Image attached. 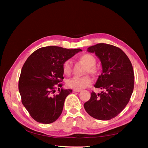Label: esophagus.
<instances>
[{"label": "esophagus", "mask_w": 148, "mask_h": 148, "mask_svg": "<svg viewBox=\"0 0 148 148\" xmlns=\"http://www.w3.org/2000/svg\"><path fill=\"white\" fill-rule=\"evenodd\" d=\"M82 89H73V92H79L81 91Z\"/></svg>", "instance_id": "34e87169"}]
</instances>
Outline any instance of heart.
Returning <instances> with one entry per match:
<instances>
[{
	"label": "heart",
	"mask_w": 148,
	"mask_h": 148,
	"mask_svg": "<svg viewBox=\"0 0 148 148\" xmlns=\"http://www.w3.org/2000/svg\"><path fill=\"white\" fill-rule=\"evenodd\" d=\"M79 59L88 65L86 70V73L95 74L97 72V68L95 66L96 60L92 55L88 53H85L79 56ZM62 70L64 74L69 75L71 72V65L70 60H65L62 64ZM92 80L89 76L84 77H74L67 80L66 84L69 88L82 89L91 86Z\"/></svg>",
	"instance_id": "1"
}]
</instances>
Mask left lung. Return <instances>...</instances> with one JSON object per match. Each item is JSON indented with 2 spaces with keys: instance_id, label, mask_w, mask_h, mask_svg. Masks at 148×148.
<instances>
[{
  "instance_id": "1",
  "label": "left lung",
  "mask_w": 148,
  "mask_h": 148,
  "mask_svg": "<svg viewBox=\"0 0 148 148\" xmlns=\"http://www.w3.org/2000/svg\"><path fill=\"white\" fill-rule=\"evenodd\" d=\"M99 58L102 73L95 88L103 89L97 95L92 91L89 100L84 104L86 112L101 120L117 116L127 105L134 88V72L130 60L120 48L104 43L88 48Z\"/></svg>"
}]
</instances>
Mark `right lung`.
<instances>
[{
  "label": "right lung",
  "instance_id": "1",
  "mask_svg": "<svg viewBox=\"0 0 148 148\" xmlns=\"http://www.w3.org/2000/svg\"><path fill=\"white\" fill-rule=\"evenodd\" d=\"M79 51L81 49L44 47L31 53L25 62L19 78V92L22 104L36 122L49 124L60 117L65 98L72 92L60 89L64 79L62 64ZM57 87L59 92L55 94Z\"/></svg>",
  "mask_w": 148,
  "mask_h": 148
}]
</instances>
